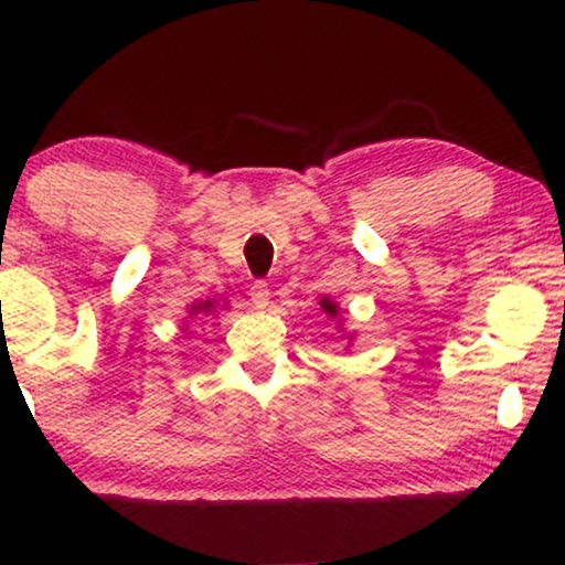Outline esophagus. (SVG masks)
Returning a JSON list of instances; mask_svg holds the SVG:
<instances>
[{"label":"esophagus","instance_id":"1","mask_svg":"<svg viewBox=\"0 0 565 565\" xmlns=\"http://www.w3.org/2000/svg\"><path fill=\"white\" fill-rule=\"evenodd\" d=\"M249 298H252L254 308L265 311V308L269 306V288H267V282H254L252 290H249Z\"/></svg>","mask_w":565,"mask_h":565}]
</instances>
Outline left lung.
<instances>
[{"label": "left lung", "instance_id": "1", "mask_svg": "<svg viewBox=\"0 0 565 565\" xmlns=\"http://www.w3.org/2000/svg\"><path fill=\"white\" fill-rule=\"evenodd\" d=\"M319 308H321V313L327 316V319L337 321V331H339V334H342V339L347 342V347H352V342H354V331H347V329H344V321H342V308H339L337 300H331L329 296H323V298L319 300Z\"/></svg>", "mask_w": 565, "mask_h": 565}]
</instances>
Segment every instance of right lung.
<instances>
[{"label":"right lung","instance_id":"1","mask_svg":"<svg viewBox=\"0 0 565 565\" xmlns=\"http://www.w3.org/2000/svg\"><path fill=\"white\" fill-rule=\"evenodd\" d=\"M215 311H226V300H223V306L221 300H213V298L195 300V303L188 308V316L190 319H203V316H215ZM184 327H188V321H184Z\"/></svg>","mask_w":565,"mask_h":565}]
</instances>
